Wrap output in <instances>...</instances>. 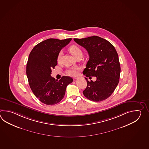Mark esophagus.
I'll use <instances>...</instances> for the list:
<instances>
[{"label": "esophagus", "instance_id": "obj_1", "mask_svg": "<svg viewBox=\"0 0 149 149\" xmlns=\"http://www.w3.org/2000/svg\"><path fill=\"white\" fill-rule=\"evenodd\" d=\"M78 78H79V77H75V78H74V79H78Z\"/></svg>", "mask_w": 149, "mask_h": 149}]
</instances>
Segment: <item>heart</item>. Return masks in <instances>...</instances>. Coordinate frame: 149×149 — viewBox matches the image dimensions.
Listing matches in <instances>:
<instances>
[{
  "label": "heart",
  "instance_id": "heart-1",
  "mask_svg": "<svg viewBox=\"0 0 149 149\" xmlns=\"http://www.w3.org/2000/svg\"><path fill=\"white\" fill-rule=\"evenodd\" d=\"M68 51H69L70 53L72 54V55L75 58L78 56L82 57V54H83L82 49L79 46L76 45H71L70 47L68 48ZM61 58H62V53L60 52L59 54H58L57 56V61L58 63L60 62ZM78 69L77 68H71L67 70V73L70 76H76L78 74Z\"/></svg>",
  "mask_w": 149,
  "mask_h": 149
}]
</instances>
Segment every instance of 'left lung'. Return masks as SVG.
Here are the masks:
<instances>
[{
    "label": "left lung",
    "mask_w": 149,
    "mask_h": 149,
    "mask_svg": "<svg viewBox=\"0 0 149 149\" xmlns=\"http://www.w3.org/2000/svg\"><path fill=\"white\" fill-rule=\"evenodd\" d=\"M74 40L85 48L89 56L83 74L87 77H96L95 81H89L86 78L87 86L83 94L94 102L108 98L119 82L120 65L115 48L109 41L95 36L82 39L74 38Z\"/></svg>",
    "instance_id": "8db88e82"
}]
</instances>
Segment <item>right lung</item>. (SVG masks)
Instances as JSON below:
<instances>
[{
  "mask_svg": "<svg viewBox=\"0 0 149 149\" xmlns=\"http://www.w3.org/2000/svg\"><path fill=\"white\" fill-rule=\"evenodd\" d=\"M71 39H48L36 45L29 54L26 70L29 84L36 97L45 104L60 102L67 86L73 81L68 76H63L57 80L51 75L52 69L57 64L58 54Z\"/></svg>",
  "mask_w": 149,
  "mask_h": 149,
  "instance_id": "1",
  "label": "right lung"
}]
</instances>
